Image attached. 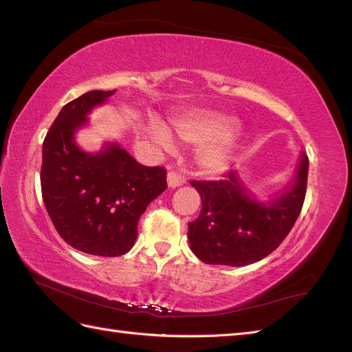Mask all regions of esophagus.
<instances>
[{"mask_svg":"<svg viewBox=\"0 0 352 352\" xmlns=\"http://www.w3.org/2000/svg\"><path fill=\"white\" fill-rule=\"evenodd\" d=\"M167 184L170 188H177V186L185 184V176L176 172V170H172V172H168V175H167Z\"/></svg>","mask_w":352,"mask_h":352,"instance_id":"1","label":"esophagus"}]
</instances>
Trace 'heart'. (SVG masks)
Listing matches in <instances>:
<instances>
[{"mask_svg":"<svg viewBox=\"0 0 352 352\" xmlns=\"http://www.w3.org/2000/svg\"><path fill=\"white\" fill-rule=\"evenodd\" d=\"M176 135L188 144H206L199 151V163L207 172H221L232 158V146L228 138L235 131V122L211 111H195L173 120ZM154 140L164 150H172L173 141L162 126L154 127Z\"/></svg>","mask_w":352,"mask_h":352,"instance_id":"1","label":"heart"}]
</instances>
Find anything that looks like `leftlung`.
Returning <instances> with one entry per match:
<instances>
[{
  "label": "left lung",
  "mask_w": 352,
  "mask_h": 352,
  "mask_svg": "<svg viewBox=\"0 0 352 352\" xmlns=\"http://www.w3.org/2000/svg\"><path fill=\"white\" fill-rule=\"evenodd\" d=\"M307 176L308 157L302 153L292 184L269 199L252 195L235 170L220 180H190L202 201L198 219L188 223L190 250L207 264L235 267L267 257L300 216Z\"/></svg>",
  "instance_id": "left-lung-1"
}]
</instances>
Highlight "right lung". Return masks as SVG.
<instances>
[{"mask_svg": "<svg viewBox=\"0 0 352 352\" xmlns=\"http://www.w3.org/2000/svg\"><path fill=\"white\" fill-rule=\"evenodd\" d=\"M114 92L89 91L67 102L42 145L41 190L52 225L70 247L98 257L133 247L140 217L167 188L164 167L138 163L119 145L87 154L74 144L91 109Z\"/></svg>", "mask_w": 352, "mask_h": 352, "instance_id": "1", "label": "right lung"}]
</instances>
